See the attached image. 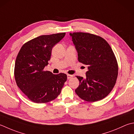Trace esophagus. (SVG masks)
Segmentation results:
<instances>
[{
    "label": "esophagus",
    "instance_id": "esophagus-1",
    "mask_svg": "<svg viewBox=\"0 0 134 134\" xmlns=\"http://www.w3.org/2000/svg\"><path fill=\"white\" fill-rule=\"evenodd\" d=\"M72 77H73V75H72L67 74V78H68V79H70V78H71Z\"/></svg>",
    "mask_w": 134,
    "mask_h": 134
}]
</instances>
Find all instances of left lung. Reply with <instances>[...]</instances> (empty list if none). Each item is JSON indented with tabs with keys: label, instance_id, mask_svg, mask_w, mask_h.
Wrapping results in <instances>:
<instances>
[{
	"label": "left lung",
	"instance_id": "1",
	"mask_svg": "<svg viewBox=\"0 0 134 134\" xmlns=\"http://www.w3.org/2000/svg\"><path fill=\"white\" fill-rule=\"evenodd\" d=\"M78 59L88 66L86 78L76 76L80 85L75 90L87 102L100 100L109 95L116 84L118 64L110 46L99 36L85 32L70 33Z\"/></svg>",
	"mask_w": 134,
	"mask_h": 134
}]
</instances>
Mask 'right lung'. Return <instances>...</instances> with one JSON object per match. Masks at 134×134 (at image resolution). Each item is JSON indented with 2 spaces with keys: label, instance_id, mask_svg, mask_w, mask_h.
Here are the masks:
<instances>
[{
  "label": "right lung",
  "instance_id": "right-lung-1",
  "mask_svg": "<svg viewBox=\"0 0 134 134\" xmlns=\"http://www.w3.org/2000/svg\"><path fill=\"white\" fill-rule=\"evenodd\" d=\"M65 33L41 35L24 44L15 62L14 77L18 87L36 103H44L58 96L67 75H55L44 68L51 59L53 47L64 37Z\"/></svg>",
  "mask_w": 134,
  "mask_h": 134
}]
</instances>
